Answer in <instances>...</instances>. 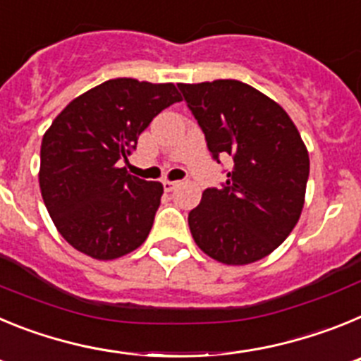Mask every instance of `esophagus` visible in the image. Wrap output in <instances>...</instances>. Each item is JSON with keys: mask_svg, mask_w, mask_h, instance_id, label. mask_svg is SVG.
<instances>
[{"mask_svg": "<svg viewBox=\"0 0 361 361\" xmlns=\"http://www.w3.org/2000/svg\"><path fill=\"white\" fill-rule=\"evenodd\" d=\"M162 186H164V191H173L178 186V183L177 180H168L166 178V180H162Z\"/></svg>", "mask_w": 361, "mask_h": 361, "instance_id": "obj_1", "label": "esophagus"}]
</instances>
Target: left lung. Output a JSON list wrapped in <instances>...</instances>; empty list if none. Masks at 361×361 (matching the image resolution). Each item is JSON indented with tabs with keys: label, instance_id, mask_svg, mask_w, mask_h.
<instances>
[{
	"label": "left lung",
	"instance_id": "left-lung-1",
	"mask_svg": "<svg viewBox=\"0 0 361 361\" xmlns=\"http://www.w3.org/2000/svg\"><path fill=\"white\" fill-rule=\"evenodd\" d=\"M213 157L231 155L220 190L208 188L188 215L193 240L226 266H245L279 247L305 202L309 153L279 103L235 79L178 85Z\"/></svg>",
	"mask_w": 361,
	"mask_h": 361
}]
</instances>
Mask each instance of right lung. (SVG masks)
<instances>
[{"label": "right lung", "mask_w": 361, "mask_h": 361, "mask_svg": "<svg viewBox=\"0 0 361 361\" xmlns=\"http://www.w3.org/2000/svg\"><path fill=\"white\" fill-rule=\"evenodd\" d=\"M178 101L173 82L110 79L70 101L52 121L41 141L39 188L72 247L114 260L148 238L164 188L119 166L153 117Z\"/></svg>", "instance_id": "add662e5"}]
</instances>
